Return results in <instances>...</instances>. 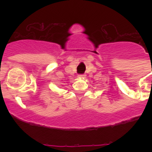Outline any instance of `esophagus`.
Wrapping results in <instances>:
<instances>
[{"instance_id":"esophagus-1","label":"esophagus","mask_w":152,"mask_h":152,"mask_svg":"<svg viewBox=\"0 0 152 152\" xmlns=\"http://www.w3.org/2000/svg\"><path fill=\"white\" fill-rule=\"evenodd\" d=\"M78 76H79V77H85V75H79Z\"/></svg>"}]
</instances>
